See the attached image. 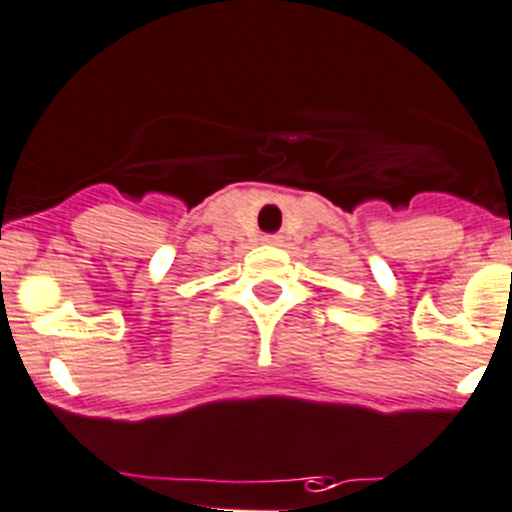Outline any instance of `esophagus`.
<instances>
[{
    "mask_svg": "<svg viewBox=\"0 0 512 512\" xmlns=\"http://www.w3.org/2000/svg\"><path fill=\"white\" fill-rule=\"evenodd\" d=\"M266 243H271V246H279L281 236H266Z\"/></svg>",
    "mask_w": 512,
    "mask_h": 512,
    "instance_id": "esophagus-1",
    "label": "esophagus"
}]
</instances>
